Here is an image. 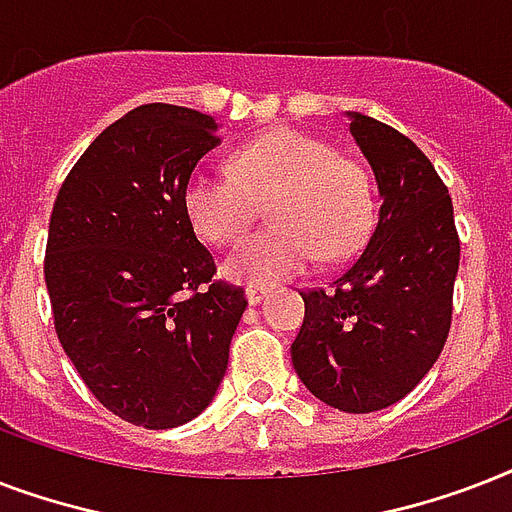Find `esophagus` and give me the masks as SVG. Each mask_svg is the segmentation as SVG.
<instances>
[{"instance_id": "esophagus-1", "label": "esophagus", "mask_w": 512, "mask_h": 512, "mask_svg": "<svg viewBox=\"0 0 512 512\" xmlns=\"http://www.w3.org/2000/svg\"><path fill=\"white\" fill-rule=\"evenodd\" d=\"M244 295H247L249 305H260L265 297H268V289H265V287H247V292H244Z\"/></svg>"}]
</instances>
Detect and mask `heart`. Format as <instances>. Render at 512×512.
<instances>
[{
  "instance_id": "obj_1",
  "label": "heart",
  "mask_w": 512,
  "mask_h": 512,
  "mask_svg": "<svg viewBox=\"0 0 512 512\" xmlns=\"http://www.w3.org/2000/svg\"><path fill=\"white\" fill-rule=\"evenodd\" d=\"M231 170H196L183 191L193 231L217 247L244 239L260 204L271 201V231L247 239L223 263L231 281L273 287L305 271L316 255L348 257L369 233V180L324 140L287 127L271 130L236 148Z\"/></svg>"
}]
</instances>
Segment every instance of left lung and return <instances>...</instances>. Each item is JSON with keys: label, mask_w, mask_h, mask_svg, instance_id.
Listing matches in <instances>:
<instances>
[{"label": "left lung", "mask_w": 512, "mask_h": 512, "mask_svg": "<svg viewBox=\"0 0 512 512\" xmlns=\"http://www.w3.org/2000/svg\"><path fill=\"white\" fill-rule=\"evenodd\" d=\"M350 135L377 183V225L329 289L300 292L303 327L292 366L332 409L366 414L396 404L441 356L460 268L454 207L412 140L348 111Z\"/></svg>", "instance_id": "1"}]
</instances>
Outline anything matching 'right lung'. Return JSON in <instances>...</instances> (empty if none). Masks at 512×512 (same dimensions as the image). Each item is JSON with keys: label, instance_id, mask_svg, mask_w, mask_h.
<instances>
[{"label": "right lung", "instance_id": "right-lung-1", "mask_svg": "<svg viewBox=\"0 0 512 512\" xmlns=\"http://www.w3.org/2000/svg\"><path fill=\"white\" fill-rule=\"evenodd\" d=\"M217 122L148 103L100 132L52 207L44 281L58 340L116 417L167 430L199 417L228 366L244 292L212 281L183 191Z\"/></svg>", "mask_w": 512, "mask_h": 512}]
</instances>
